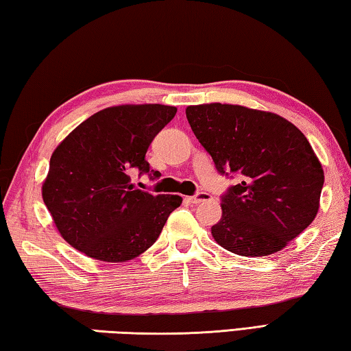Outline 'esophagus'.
Returning <instances> with one entry per match:
<instances>
[{
  "label": "esophagus",
  "instance_id": "obj_1",
  "mask_svg": "<svg viewBox=\"0 0 351 351\" xmlns=\"http://www.w3.org/2000/svg\"><path fill=\"white\" fill-rule=\"evenodd\" d=\"M213 199V195L211 194H208V193H197L195 195H191V197H186V200L189 202V204H193V205H197V204H200V202H206V200H211Z\"/></svg>",
  "mask_w": 351,
  "mask_h": 351
}]
</instances>
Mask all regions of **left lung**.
<instances>
[{
	"label": "left lung",
	"mask_w": 351,
	"mask_h": 351,
	"mask_svg": "<svg viewBox=\"0 0 351 351\" xmlns=\"http://www.w3.org/2000/svg\"><path fill=\"white\" fill-rule=\"evenodd\" d=\"M186 119L219 174L239 176L211 228L231 253L261 257L298 237L319 210L324 171L311 145L284 117L239 104H199Z\"/></svg>",
	"instance_id": "obj_1"
}]
</instances>
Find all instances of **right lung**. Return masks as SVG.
I'll return each instance as SVG.
<instances>
[{"label": "right lung", "instance_id": "1", "mask_svg": "<svg viewBox=\"0 0 351 351\" xmlns=\"http://www.w3.org/2000/svg\"><path fill=\"white\" fill-rule=\"evenodd\" d=\"M176 112L165 104L106 108L61 141L43 183V200L67 243L97 261L125 262L157 241L182 197L141 191L131 176L157 179L146 151Z\"/></svg>", "mask_w": 351, "mask_h": 351}]
</instances>
